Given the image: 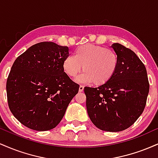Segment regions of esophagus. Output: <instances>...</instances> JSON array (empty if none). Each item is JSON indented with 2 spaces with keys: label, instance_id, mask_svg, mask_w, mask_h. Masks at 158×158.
Returning <instances> with one entry per match:
<instances>
[{
  "label": "esophagus",
  "instance_id": "34e87169",
  "mask_svg": "<svg viewBox=\"0 0 158 158\" xmlns=\"http://www.w3.org/2000/svg\"><path fill=\"white\" fill-rule=\"evenodd\" d=\"M79 92H82L83 90H84V86H83V85H80V86H79Z\"/></svg>",
  "mask_w": 158,
  "mask_h": 158
}]
</instances>
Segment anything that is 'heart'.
<instances>
[{
	"mask_svg": "<svg viewBox=\"0 0 158 158\" xmlns=\"http://www.w3.org/2000/svg\"><path fill=\"white\" fill-rule=\"evenodd\" d=\"M118 66V56L114 50L91 44L78 48L74 56H66L62 62L63 70L69 77H76L83 69L84 73L77 81L93 82L97 86L110 81Z\"/></svg>",
	"mask_w": 158,
	"mask_h": 158,
	"instance_id": "b5f03b06",
	"label": "heart"
}]
</instances>
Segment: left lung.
Listing matches in <instances>:
<instances>
[{
    "label": "left lung",
    "instance_id": "left-lung-1",
    "mask_svg": "<svg viewBox=\"0 0 158 158\" xmlns=\"http://www.w3.org/2000/svg\"><path fill=\"white\" fill-rule=\"evenodd\" d=\"M119 58L117 72L98 88L85 87L86 108L91 122L99 129L117 132L129 128L143 113L149 91L145 65L130 49L111 45Z\"/></svg>",
    "mask_w": 158,
    "mask_h": 158
}]
</instances>
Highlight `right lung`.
<instances>
[{
  "instance_id": "obj_1",
  "label": "right lung",
  "mask_w": 158,
  "mask_h": 158,
  "mask_svg": "<svg viewBox=\"0 0 158 158\" xmlns=\"http://www.w3.org/2000/svg\"><path fill=\"white\" fill-rule=\"evenodd\" d=\"M68 47L50 41L35 44L15 59L6 81L7 101L14 117L35 131L52 129L61 122L79 91L62 68Z\"/></svg>"
}]
</instances>
